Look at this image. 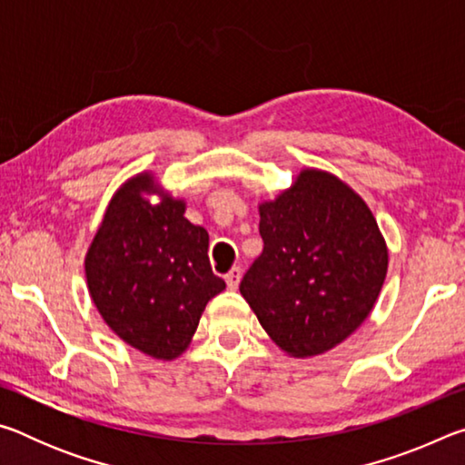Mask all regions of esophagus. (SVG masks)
<instances>
[{"label":"esophagus","mask_w":465,"mask_h":465,"mask_svg":"<svg viewBox=\"0 0 465 465\" xmlns=\"http://www.w3.org/2000/svg\"><path fill=\"white\" fill-rule=\"evenodd\" d=\"M240 281H242V269H238V266H233V269L225 274L227 287H230L232 291H235V289H238V285H240Z\"/></svg>","instance_id":"34e87169"}]
</instances>
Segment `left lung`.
<instances>
[{"instance_id":"1","label":"left lung","mask_w":465,"mask_h":465,"mask_svg":"<svg viewBox=\"0 0 465 465\" xmlns=\"http://www.w3.org/2000/svg\"><path fill=\"white\" fill-rule=\"evenodd\" d=\"M258 213L264 248L240 293L289 357L334 349L369 318L388 274L371 209L338 176L303 168Z\"/></svg>"}]
</instances>
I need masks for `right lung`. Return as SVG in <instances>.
Segmentation results:
<instances>
[{
  "label": "right lung",
  "mask_w": 465,
  "mask_h": 465,
  "mask_svg": "<svg viewBox=\"0 0 465 465\" xmlns=\"http://www.w3.org/2000/svg\"><path fill=\"white\" fill-rule=\"evenodd\" d=\"M184 211L186 201L172 196L153 172H139L116 188L84 261L106 326L157 361L183 355L207 303L225 289L211 271L207 230Z\"/></svg>",
  "instance_id": "right-lung-1"
}]
</instances>
